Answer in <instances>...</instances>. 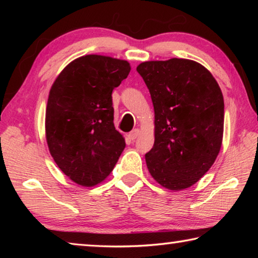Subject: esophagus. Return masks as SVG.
<instances>
[{
    "label": "esophagus",
    "mask_w": 258,
    "mask_h": 258,
    "mask_svg": "<svg viewBox=\"0 0 258 258\" xmlns=\"http://www.w3.org/2000/svg\"><path fill=\"white\" fill-rule=\"evenodd\" d=\"M140 133H141V132H140V130H139V128H135V130L132 131V132L128 133V138H130L131 140H135V139H137V138L139 137Z\"/></svg>",
    "instance_id": "esophagus-1"
}]
</instances>
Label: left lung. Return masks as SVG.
<instances>
[{"label":"left lung","mask_w":258,"mask_h":258,"mask_svg":"<svg viewBox=\"0 0 258 258\" xmlns=\"http://www.w3.org/2000/svg\"><path fill=\"white\" fill-rule=\"evenodd\" d=\"M155 109L149 173L166 189L195 184L215 161L224 127V100L213 75L187 59L146 61L137 67Z\"/></svg>","instance_id":"8db88e82"}]
</instances>
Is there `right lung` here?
Returning <instances> with one entry per match:
<instances>
[{
	"label": "right lung",
	"instance_id": "1",
	"mask_svg": "<svg viewBox=\"0 0 258 258\" xmlns=\"http://www.w3.org/2000/svg\"><path fill=\"white\" fill-rule=\"evenodd\" d=\"M130 71L126 60L89 54L72 61L51 87L47 147L58 167L77 184L102 182L124 150L125 140L113 125L111 93Z\"/></svg>",
	"mask_w": 258,
	"mask_h": 258
}]
</instances>
